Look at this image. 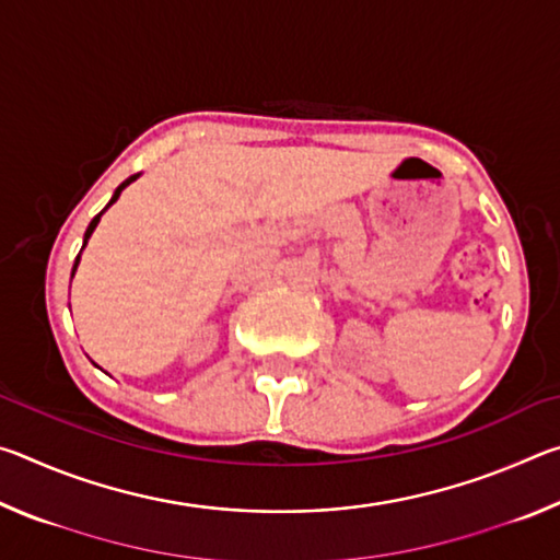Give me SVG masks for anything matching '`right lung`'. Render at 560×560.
I'll list each match as a JSON object with an SVG mask.
<instances>
[{"instance_id":"obj_1","label":"right lung","mask_w":560,"mask_h":560,"mask_svg":"<svg viewBox=\"0 0 560 560\" xmlns=\"http://www.w3.org/2000/svg\"><path fill=\"white\" fill-rule=\"evenodd\" d=\"M136 177H138V175H132V177H128V179H126V183H122V185H120V187L116 189V192H113V197H110V202H108V207H110L113 202H116V200H118V197H120V192H122V187H128V185H130V183H132V179H136ZM108 207H106V210H108ZM106 210H103V212H106ZM103 212H101V214H103ZM101 214H96V217H93V222L89 224V230H86V234H83V246H86V242H89V236L93 234V230H96V224L101 222ZM79 259H81V254H79V257H75V264H73V271H75V267H79Z\"/></svg>"}]
</instances>
